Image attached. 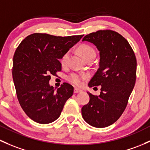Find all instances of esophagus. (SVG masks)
I'll use <instances>...</instances> for the list:
<instances>
[{"label": "esophagus", "mask_w": 150, "mask_h": 150, "mask_svg": "<svg viewBox=\"0 0 150 150\" xmlns=\"http://www.w3.org/2000/svg\"><path fill=\"white\" fill-rule=\"evenodd\" d=\"M81 92H83V90L80 89V88H75V89H74V93H81Z\"/></svg>", "instance_id": "34e87169"}]
</instances>
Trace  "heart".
<instances>
[{
  "mask_svg": "<svg viewBox=\"0 0 150 150\" xmlns=\"http://www.w3.org/2000/svg\"><path fill=\"white\" fill-rule=\"evenodd\" d=\"M79 51L84 59H86L88 57L92 56V55H95L96 56L95 50L91 47L88 46V45H82V46H80ZM69 57H70V52H67L61 58V64H62V66L67 65V63H68ZM85 78H86L85 75H79V74L77 73H72L68 77V80H70L71 83H74L77 86H80L83 83V80H84Z\"/></svg>",
  "mask_w": 150,
  "mask_h": 150,
  "instance_id": "b5f03b06",
  "label": "heart"
}]
</instances>
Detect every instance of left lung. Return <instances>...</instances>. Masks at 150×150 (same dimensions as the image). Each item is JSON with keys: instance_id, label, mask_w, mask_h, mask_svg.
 Instances as JSON below:
<instances>
[{"instance_id": "8db88e82", "label": "left lung", "mask_w": 150, "mask_h": 150, "mask_svg": "<svg viewBox=\"0 0 150 150\" xmlns=\"http://www.w3.org/2000/svg\"><path fill=\"white\" fill-rule=\"evenodd\" d=\"M83 41L93 44L100 55L88 86L101 88L98 96L88 92L90 100L82 108V116L92 127L103 128L116 122L127 107L136 82V57L127 39L111 30L91 33Z\"/></svg>"}]
</instances>
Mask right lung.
<instances>
[{
  "label": "right lung",
  "mask_w": 150,
  "mask_h": 150,
  "mask_svg": "<svg viewBox=\"0 0 150 150\" xmlns=\"http://www.w3.org/2000/svg\"><path fill=\"white\" fill-rule=\"evenodd\" d=\"M83 37L34 33L17 47L12 70L17 98L23 111L35 122L45 124L57 119L73 94L71 85L64 83L56 91L50 80L62 70L59 59Z\"/></svg>",
  "instance_id": "right-lung-1"
}]
</instances>
